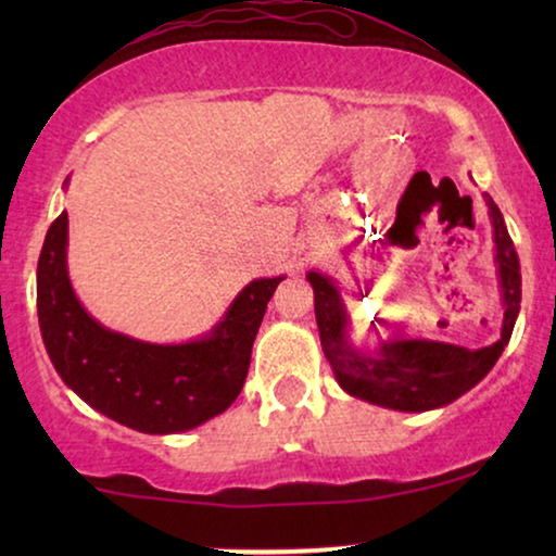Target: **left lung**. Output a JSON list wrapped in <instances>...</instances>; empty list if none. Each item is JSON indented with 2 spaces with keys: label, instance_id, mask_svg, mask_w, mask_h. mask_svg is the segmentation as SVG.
Segmentation results:
<instances>
[{
  "label": "left lung",
  "instance_id": "8db88e82",
  "mask_svg": "<svg viewBox=\"0 0 556 556\" xmlns=\"http://www.w3.org/2000/svg\"><path fill=\"white\" fill-rule=\"evenodd\" d=\"M483 197L493 223L498 283L501 299H504L501 339L483 349H466L428 339H394L382 341L377 352H359L349 341V316L337 283L329 276L311 270L306 278L314 286L321 346L341 390L371 405L400 409V413H425V409L451 405L493 369L511 339L516 316H519L521 270L504 215L489 194Z\"/></svg>",
  "mask_w": 556,
  "mask_h": 556
}]
</instances>
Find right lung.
Instances as JSON below:
<instances>
[{
    "label": "right lung",
    "instance_id": "add662e5",
    "mask_svg": "<svg viewBox=\"0 0 556 556\" xmlns=\"http://www.w3.org/2000/svg\"><path fill=\"white\" fill-rule=\"evenodd\" d=\"M67 212L45 235L37 316L63 382L90 407L151 435L185 432L225 413L245 384L255 333L283 278L248 283L207 337L149 344L88 316L67 278Z\"/></svg>",
    "mask_w": 556,
    "mask_h": 556
}]
</instances>
